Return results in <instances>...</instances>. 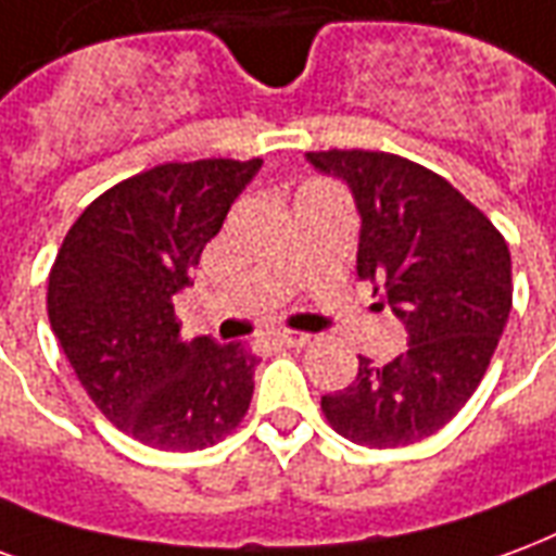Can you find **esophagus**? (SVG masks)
<instances>
[{
  "label": "esophagus",
  "mask_w": 556,
  "mask_h": 556,
  "mask_svg": "<svg viewBox=\"0 0 556 556\" xmlns=\"http://www.w3.org/2000/svg\"><path fill=\"white\" fill-rule=\"evenodd\" d=\"M311 334L305 331H275V343H281V346H305Z\"/></svg>",
  "instance_id": "obj_1"
}]
</instances>
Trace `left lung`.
I'll return each mask as SVG.
<instances>
[{
	"mask_svg": "<svg viewBox=\"0 0 556 556\" xmlns=\"http://www.w3.org/2000/svg\"><path fill=\"white\" fill-rule=\"evenodd\" d=\"M307 162L350 186L358 278L408 331L394 362L358 355L350 388L323 396L334 432L364 447H406L450 424L492 362L513 307L501 230L441 174L382 150H317Z\"/></svg>",
	"mask_w": 556,
	"mask_h": 556,
	"instance_id": "left-lung-1",
	"label": "left lung"
}]
</instances>
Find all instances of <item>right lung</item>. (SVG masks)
<instances>
[{
	"instance_id": "obj_1",
	"label": "right lung",
	"mask_w": 556,
	"mask_h": 556,
	"mask_svg": "<svg viewBox=\"0 0 556 556\" xmlns=\"http://www.w3.org/2000/svg\"><path fill=\"white\" fill-rule=\"evenodd\" d=\"M261 160L165 162L106 189L67 230L47 314L94 406L156 450L213 447L239 427L257 355L180 338L174 295Z\"/></svg>"
}]
</instances>
